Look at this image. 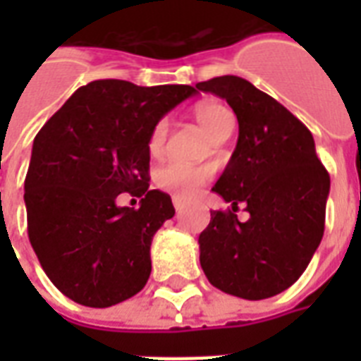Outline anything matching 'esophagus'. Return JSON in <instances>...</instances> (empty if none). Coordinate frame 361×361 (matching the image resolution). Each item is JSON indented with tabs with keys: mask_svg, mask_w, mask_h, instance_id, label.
<instances>
[{
	"mask_svg": "<svg viewBox=\"0 0 361 361\" xmlns=\"http://www.w3.org/2000/svg\"><path fill=\"white\" fill-rule=\"evenodd\" d=\"M172 203H173V209L180 212L181 209L188 204V201H185V199H181V197H172Z\"/></svg>",
	"mask_w": 361,
	"mask_h": 361,
	"instance_id": "esophagus-1",
	"label": "esophagus"
}]
</instances>
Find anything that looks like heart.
<instances>
[{
  "label": "heart",
  "mask_w": 361,
  "mask_h": 361,
  "mask_svg": "<svg viewBox=\"0 0 361 361\" xmlns=\"http://www.w3.org/2000/svg\"><path fill=\"white\" fill-rule=\"evenodd\" d=\"M195 119L204 133L209 135V139L219 133L220 129L228 126H234L232 114L216 102L199 104L195 108ZM166 133H168V121L160 119L157 126L152 127L149 137V152L152 157H158L164 149ZM209 178V172L201 166L185 164L180 160L168 162L157 172V185L158 188L172 191L178 195H191L199 185H203L204 180Z\"/></svg>",
  "instance_id": "heart-1"
}]
</instances>
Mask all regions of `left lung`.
<instances>
[{"label":"left lung","instance_id":"8db88e82","mask_svg":"<svg viewBox=\"0 0 361 361\" xmlns=\"http://www.w3.org/2000/svg\"><path fill=\"white\" fill-rule=\"evenodd\" d=\"M195 89L224 98L238 118L235 149L212 191L250 212L240 223L235 212L212 211L199 261L212 286L265 300L292 286L317 251L331 178L310 129L272 96L235 75Z\"/></svg>","mask_w":361,"mask_h":361}]
</instances>
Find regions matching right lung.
Segmentation results:
<instances>
[{"instance_id":"1","label":"right lung","mask_w":361,"mask_h":361,"mask_svg":"<svg viewBox=\"0 0 361 361\" xmlns=\"http://www.w3.org/2000/svg\"><path fill=\"white\" fill-rule=\"evenodd\" d=\"M193 94L189 85L92 81L35 137L25 180L28 240L69 300L110 307L145 288L152 238L176 214L168 193L149 189L150 131ZM126 190L142 199L139 209L115 204Z\"/></svg>"}]
</instances>
